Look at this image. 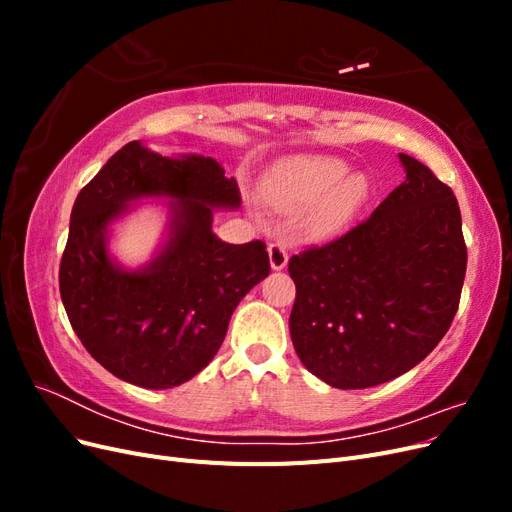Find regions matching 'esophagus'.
Listing matches in <instances>:
<instances>
[{
  "label": "esophagus",
  "instance_id": "obj_1",
  "mask_svg": "<svg viewBox=\"0 0 512 512\" xmlns=\"http://www.w3.org/2000/svg\"><path fill=\"white\" fill-rule=\"evenodd\" d=\"M288 247L284 243H271L269 245V262L273 271H282L288 265Z\"/></svg>",
  "mask_w": 512,
  "mask_h": 512
}]
</instances>
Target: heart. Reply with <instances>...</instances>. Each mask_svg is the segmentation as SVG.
Here are the masks:
<instances>
[{
    "instance_id": "1",
    "label": "heart",
    "mask_w": 512,
    "mask_h": 512,
    "mask_svg": "<svg viewBox=\"0 0 512 512\" xmlns=\"http://www.w3.org/2000/svg\"><path fill=\"white\" fill-rule=\"evenodd\" d=\"M260 194L277 213L299 211V228L307 237H333L344 232L369 196L363 173L335 156L303 153L277 164L262 179Z\"/></svg>"
}]
</instances>
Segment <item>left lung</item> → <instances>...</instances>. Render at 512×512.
I'll list each match as a JSON object with an SVG mask.
<instances>
[{
	"label": "left lung",
	"mask_w": 512,
	"mask_h": 512,
	"mask_svg": "<svg viewBox=\"0 0 512 512\" xmlns=\"http://www.w3.org/2000/svg\"><path fill=\"white\" fill-rule=\"evenodd\" d=\"M406 181L344 237L288 262L297 286L290 337L301 363L335 389L406 374L457 314L468 252L453 190L399 153Z\"/></svg>",
	"instance_id": "left-lung-1"
}]
</instances>
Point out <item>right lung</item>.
<instances>
[{
	"mask_svg": "<svg viewBox=\"0 0 512 512\" xmlns=\"http://www.w3.org/2000/svg\"><path fill=\"white\" fill-rule=\"evenodd\" d=\"M143 199L167 213L159 247L141 268L110 252L114 224ZM235 179L198 153L164 156L132 141L74 200L59 267L68 320L94 359L123 382L173 389L218 354L239 301L269 275L262 241L226 243L213 213L239 209Z\"/></svg>",
	"mask_w": 512,
	"mask_h": 512,
	"instance_id": "1",
	"label": "right lung"
}]
</instances>
